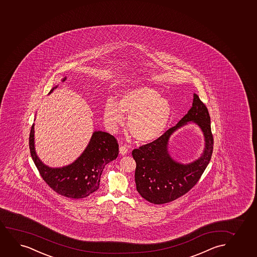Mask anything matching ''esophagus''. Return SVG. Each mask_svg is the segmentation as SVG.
I'll return each mask as SVG.
<instances>
[{"mask_svg":"<svg viewBox=\"0 0 257 257\" xmlns=\"http://www.w3.org/2000/svg\"><path fill=\"white\" fill-rule=\"evenodd\" d=\"M127 152H128V148L126 146H121L119 147V153L121 155H125Z\"/></svg>","mask_w":257,"mask_h":257,"instance_id":"1","label":"esophagus"}]
</instances>
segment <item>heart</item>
I'll use <instances>...</instances> for the list:
<instances>
[{"instance_id": "b5f03b06", "label": "heart", "mask_w": 257, "mask_h": 257, "mask_svg": "<svg viewBox=\"0 0 257 257\" xmlns=\"http://www.w3.org/2000/svg\"><path fill=\"white\" fill-rule=\"evenodd\" d=\"M123 112L128 115L127 127L134 140L140 143L157 140L168 124L171 105L168 98L150 86H139L121 94L118 101L107 99L104 117L108 126L117 128L124 122Z\"/></svg>"}]
</instances>
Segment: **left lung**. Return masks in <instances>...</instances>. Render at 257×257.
Wrapping results in <instances>:
<instances>
[{
    "instance_id": "left-lung-1",
    "label": "left lung",
    "mask_w": 257,
    "mask_h": 257,
    "mask_svg": "<svg viewBox=\"0 0 257 257\" xmlns=\"http://www.w3.org/2000/svg\"><path fill=\"white\" fill-rule=\"evenodd\" d=\"M190 120L197 123L203 131L206 149L197 161L182 165L171 159L167 146L171 134ZM213 146L209 111L195 93L192 107L177 125L170 128L154 141L140 146L132 152L136 162L135 183L138 192L143 198L154 204L170 203L184 196L197 184L209 165Z\"/></svg>"
}]
</instances>
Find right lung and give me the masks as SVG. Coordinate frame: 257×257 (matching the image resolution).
<instances>
[{
    "label": "right lung",
    "mask_w": 257,
    "mask_h": 257,
    "mask_svg": "<svg viewBox=\"0 0 257 257\" xmlns=\"http://www.w3.org/2000/svg\"><path fill=\"white\" fill-rule=\"evenodd\" d=\"M34 136L33 124L29 134V149L42 179L56 193L69 198H84L98 190L105 165L118 155V144L114 137L98 131L93 133L88 146L76 161L62 168H49L35 153Z\"/></svg>",
    "instance_id": "add662e5"
}]
</instances>
